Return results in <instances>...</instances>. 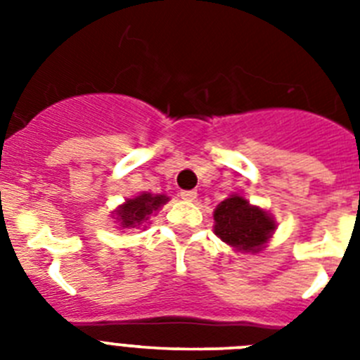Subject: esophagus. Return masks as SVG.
Returning <instances> with one entry per match:
<instances>
[{
    "label": "esophagus",
    "instance_id": "34e87169",
    "mask_svg": "<svg viewBox=\"0 0 360 360\" xmlns=\"http://www.w3.org/2000/svg\"><path fill=\"white\" fill-rule=\"evenodd\" d=\"M180 196H182L184 200H195L196 198V191H182V193H180Z\"/></svg>",
    "mask_w": 360,
    "mask_h": 360
}]
</instances>
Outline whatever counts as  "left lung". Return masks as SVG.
Segmentation results:
<instances>
[{
	"mask_svg": "<svg viewBox=\"0 0 360 360\" xmlns=\"http://www.w3.org/2000/svg\"><path fill=\"white\" fill-rule=\"evenodd\" d=\"M214 232L225 243L245 252H257L274 231V219L241 196H231L214 211Z\"/></svg>",
	"mask_w": 360,
	"mask_h": 360,
	"instance_id": "obj_1",
	"label": "left lung"
}]
</instances>
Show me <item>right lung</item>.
Here are the masks:
<instances>
[{"instance_id":"1","label":"right lung","mask_w":360,"mask_h":360,"mask_svg":"<svg viewBox=\"0 0 360 360\" xmlns=\"http://www.w3.org/2000/svg\"><path fill=\"white\" fill-rule=\"evenodd\" d=\"M167 202V196L164 195H141L136 196V198L128 200V202L124 203L122 207L117 211V216H119L120 227H141L144 224L146 219L149 218L153 211H157L160 207L162 203Z\"/></svg>"}]
</instances>
